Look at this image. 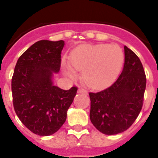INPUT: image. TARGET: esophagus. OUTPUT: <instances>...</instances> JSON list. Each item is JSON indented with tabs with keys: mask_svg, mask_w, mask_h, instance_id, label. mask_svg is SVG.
Returning <instances> with one entry per match:
<instances>
[{
	"mask_svg": "<svg viewBox=\"0 0 158 158\" xmlns=\"http://www.w3.org/2000/svg\"><path fill=\"white\" fill-rule=\"evenodd\" d=\"M78 93L79 94H87V92H86V89H82V88H79V89H78Z\"/></svg>",
	"mask_w": 158,
	"mask_h": 158,
	"instance_id": "obj_1",
	"label": "esophagus"
}]
</instances>
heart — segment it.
Listing matches in <instances>:
<instances>
[{"instance_id":"obj_1","label":"heart","mask_w":158,"mask_h":158,"mask_svg":"<svg viewBox=\"0 0 158 158\" xmlns=\"http://www.w3.org/2000/svg\"><path fill=\"white\" fill-rule=\"evenodd\" d=\"M123 62V51L117 45H82L72 52L70 64L64 62L63 69L71 79L76 78V71L82 72V80L89 87L102 89L117 77Z\"/></svg>"}]
</instances>
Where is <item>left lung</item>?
<instances>
[{
	"mask_svg": "<svg viewBox=\"0 0 158 158\" xmlns=\"http://www.w3.org/2000/svg\"><path fill=\"white\" fill-rule=\"evenodd\" d=\"M124 65L112 86L98 93H89V118L105 135H116L132 125L143 104L146 79L137 55L124 46Z\"/></svg>",
	"mask_w": 158,
	"mask_h": 158,
	"instance_id": "1",
	"label": "left lung"
}]
</instances>
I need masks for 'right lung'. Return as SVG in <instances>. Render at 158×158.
<instances>
[{
  "instance_id": "add662e5",
  "label": "right lung",
  "mask_w": 158,
  "mask_h": 158,
  "mask_svg": "<svg viewBox=\"0 0 158 158\" xmlns=\"http://www.w3.org/2000/svg\"><path fill=\"white\" fill-rule=\"evenodd\" d=\"M63 40L35 42L19 56L12 79L15 112L31 131L54 134L64 123L77 87L64 90L54 86L52 76L60 69Z\"/></svg>"
}]
</instances>
